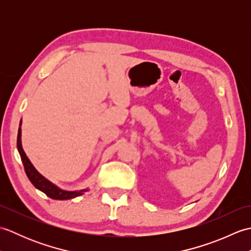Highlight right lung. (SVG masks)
<instances>
[{
  "label": "right lung",
  "mask_w": 251,
  "mask_h": 251,
  "mask_svg": "<svg viewBox=\"0 0 251 251\" xmlns=\"http://www.w3.org/2000/svg\"><path fill=\"white\" fill-rule=\"evenodd\" d=\"M21 125V123H20ZM21 128L19 127L18 129V136H17V149L18 152L20 154L21 161H23L24 167H25V172L28 176L29 180L31 181V183L33 184L36 189H39L40 191L43 192L47 196L50 197L52 200H70L74 199V197L82 195L84 192H86L87 190H81V191H65L61 190L59 188H57L55 184H52L50 182L49 180L45 179L43 176H42L37 170L33 167V165L31 164L29 161V158L26 157L25 153L23 150V147H21Z\"/></svg>",
  "instance_id": "add662e5"
}]
</instances>
